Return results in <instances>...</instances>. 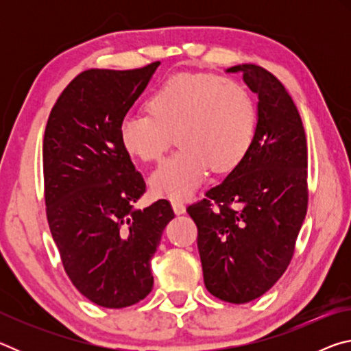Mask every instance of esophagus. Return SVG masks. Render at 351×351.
I'll return each instance as SVG.
<instances>
[{
  "label": "esophagus",
  "mask_w": 351,
  "mask_h": 351,
  "mask_svg": "<svg viewBox=\"0 0 351 351\" xmlns=\"http://www.w3.org/2000/svg\"><path fill=\"white\" fill-rule=\"evenodd\" d=\"M171 207H173L176 215H182V213L186 212V206H184L182 201H178V199L171 201Z\"/></svg>",
  "instance_id": "obj_1"
}]
</instances>
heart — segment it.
Listing matches in <instances>:
<instances>
[{
  "label": "heart",
  "mask_w": 351,
  "mask_h": 351,
  "mask_svg": "<svg viewBox=\"0 0 351 351\" xmlns=\"http://www.w3.org/2000/svg\"><path fill=\"white\" fill-rule=\"evenodd\" d=\"M150 112H127L119 125L125 150L156 161L173 142L180 150L150 176L154 193L187 198L212 167L217 173L239 165L257 133V105L240 82L217 74L186 73L170 77L148 99Z\"/></svg>",
  "instance_id": "1"
}]
</instances>
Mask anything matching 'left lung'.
<instances>
[{
  "label": "left lung",
  "mask_w": 351,
  "mask_h": 351,
  "mask_svg": "<svg viewBox=\"0 0 351 351\" xmlns=\"http://www.w3.org/2000/svg\"><path fill=\"white\" fill-rule=\"evenodd\" d=\"M226 73H241L257 94V133L245 159L187 213L207 291L246 304L274 287L293 257L306 215L308 153L299 111L276 75L252 63Z\"/></svg>",
  "instance_id": "1"
}]
</instances>
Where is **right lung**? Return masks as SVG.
<instances>
[{
    "label": "right lung",
    "mask_w": 351,
    "mask_h": 351,
    "mask_svg": "<svg viewBox=\"0 0 351 351\" xmlns=\"http://www.w3.org/2000/svg\"><path fill=\"white\" fill-rule=\"evenodd\" d=\"M161 62L139 69H88L64 88L43 139L49 229L74 287L105 308H125L153 288L152 257L175 213L145 193L119 125Z\"/></svg>",
    "instance_id": "1"
}]
</instances>
